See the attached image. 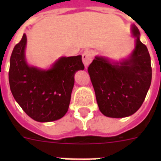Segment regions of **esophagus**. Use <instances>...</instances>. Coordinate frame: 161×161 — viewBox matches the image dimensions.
<instances>
[{"label": "esophagus", "mask_w": 161, "mask_h": 161, "mask_svg": "<svg viewBox=\"0 0 161 161\" xmlns=\"http://www.w3.org/2000/svg\"><path fill=\"white\" fill-rule=\"evenodd\" d=\"M92 58H93V54L90 51H85L83 52V54H82V60H83L85 68H87L89 64L91 63Z\"/></svg>", "instance_id": "34e87169"}]
</instances>
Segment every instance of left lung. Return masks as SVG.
<instances>
[{
  "label": "left lung",
  "mask_w": 161,
  "mask_h": 161,
  "mask_svg": "<svg viewBox=\"0 0 161 161\" xmlns=\"http://www.w3.org/2000/svg\"><path fill=\"white\" fill-rule=\"evenodd\" d=\"M131 32L136 47L129 57L114 61L97 55L88 68L98 107L106 117L125 118L136 113L150 88V55L135 25Z\"/></svg>",
  "instance_id": "left-lung-1"
}]
</instances>
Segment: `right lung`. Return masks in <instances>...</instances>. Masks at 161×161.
<instances>
[{"instance_id": "1", "label": "right lung", "mask_w": 161, "mask_h": 161, "mask_svg": "<svg viewBox=\"0 0 161 161\" xmlns=\"http://www.w3.org/2000/svg\"><path fill=\"white\" fill-rule=\"evenodd\" d=\"M26 42L23 34L11 55L8 72L11 93L34 120L40 123L58 120L69 107L75 73L85 68L81 55L60 57L49 69H42L28 64Z\"/></svg>"}]
</instances>
